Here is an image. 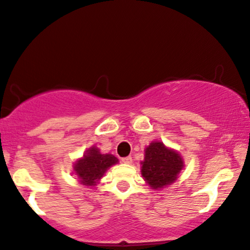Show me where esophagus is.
Instances as JSON below:
<instances>
[{"mask_svg":"<svg viewBox=\"0 0 250 250\" xmlns=\"http://www.w3.org/2000/svg\"><path fill=\"white\" fill-rule=\"evenodd\" d=\"M122 162L125 165L132 164V158L131 156H125V158H122Z\"/></svg>","mask_w":250,"mask_h":250,"instance_id":"obj_1","label":"esophagus"}]
</instances>
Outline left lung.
Returning a JSON list of instances; mask_svg holds the SVG:
<instances>
[{"mask_svg":"<svg viewBox=\"0 0 250 250\" xmlns=\"http://www.w3.org/2000/svg\"><path fill=\"white\" fill-rule=\"evenodd\" d=\"M183 167L184 161L178 152L168 148L162 142H152L145 148L142 176L152 188L161 189L177 179Z\"/></svg>","mask_w":250,"mask_h":250,"instance_id":"8db88e82","label":"left lung"}]
</instances>
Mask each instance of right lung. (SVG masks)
I'll return each instance as SVG.
<instances>
[{"label":"right lung","instance_id":"1","mask_svg":"<svg viewBox=\"0 0 250 250\" xmlns=\"http://www.w3.org/2000/svg\"><path fill=\"white\" fill-rule=\"evenodd\" d=\"M119 160L112 154H102L101 151L92 146L85 151L83 158L74 164V171L79 182L85 186H94L98 183L106 170Z\"/></svg>","mask_w":250,"mask_h":250}]
</instances>
